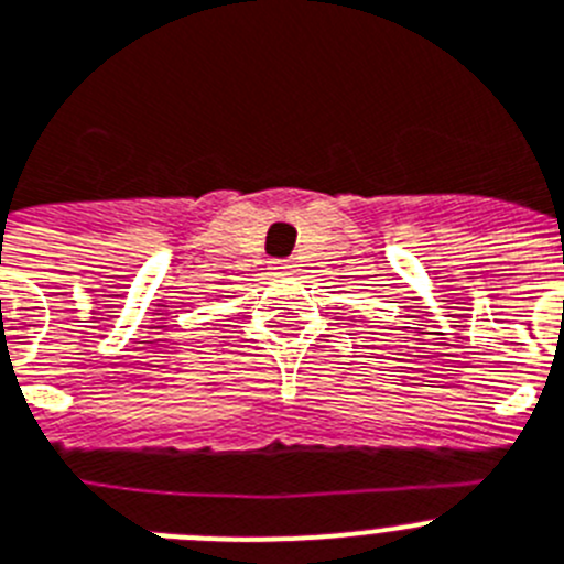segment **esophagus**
Returning <instances> with one entry per match:
<instances>
[{"label":"esophagus","mask_w":564,"mask_h":564,"mask_svg":"<svg viewBox=\"0 0 564 564\" xmlns=\"http://www.w3.org/2000/svg\"><path fill=\"white\" fill-rule=\"evenodd\" d=\"M294 263L289 261V258H275V261H270V270L272 272H289L292 270Z\"/></svg>","instance_id":"34e87169"}]
</instances>
